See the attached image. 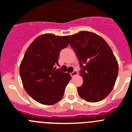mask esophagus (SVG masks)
Returning a JSON list of instances; mask_svg holds the SVG:
<instances>
[{
	"mask_svg": "<svg viewBox=\"0 0 132 132\" xmlns=\"http://www.w3.org/2000/svg\"><path fill=\"white\" fill-rule=\"evenodd\" d=\"M77 74H78L77 71H76V70H74V71H73L72 73H71V76L74 77V76H75V75H77Z\"/></svg>",
	"mask_w": 132,
	"mask_h": 132,
	"instance_id": "1",
	"label": "esophagus"
}]
</instances>
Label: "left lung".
<instances>
[{
	"instance_id": "obj_1",
	"label": "left lung",
	"mask_w": 132,
	"mask_h": 132,
	"mask_svg": "<svg viewBox=\"0 0 132 132\" xmlns=\"http://www.w3.org/2000/svg\"><path fill=\"white\" fill-rule=\"evenodd\" d=\"M68 38L83 79V84L77 88L79 96L90 102L102 101L112 91L118 73L111 48L103 38L90 31H80Z\"/></svg>"
}]
</instances>
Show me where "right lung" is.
Instances as JSON below:
<instances>
[{
	"label": "right lung",
	"mask_w": 132,
	"mask_h": 132,
	"mask_svg": "<svg viewBox=\"0 0 132 132\" xmlns=\"http://www.w3.org/2000/svg\"><path fill=\"white\" fill-rule=\"evenodd\" d=\"M68 45L67 36L47 34L38 37L27 49L20 75L26 91L37 102L52 105L63 96L71 77L55 67L61 51Z\"/></svg>",
	"instance_id": "right-lung-1"
}]
</instances>
